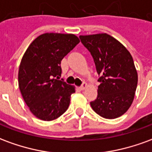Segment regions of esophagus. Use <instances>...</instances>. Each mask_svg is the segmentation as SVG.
Instances as JSON below:
<instances>
[{"mask_svg":"<svg viewBox=\"0 0 152 152\" xmlns=\"http://www.w3.org/2000/svg\"><path fill=\"white\" fill-rule=\"evenodd\" d=\"M86 87H87V84H86V83H83L82 85L80 86V89H81V90H84Z\"/></svg>","mask_w":152,"mask_h":152,"instance_id":"1","label":"esophagus"}]
</instances>
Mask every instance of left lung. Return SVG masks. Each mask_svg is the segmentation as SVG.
Returning a JSON list of instances; mask_svg holds the SVG:
<instances>
[{"instance_id": "1", "label": "left lung", "mask_w": 152, "mask_h": 152, "mask_svg": "<svg viewBox=\"0 0 152 152\" xmlns=\"http://www.w3.org/2000/svg\"><path fill=\"white\" fill-rule=\"evenodd\" d=\"M100 75L97 99L93 110L106 119H115L127 112L134 101L137 72L129 50L107 33L80 36Z\"/></svg>"}]
</instances>
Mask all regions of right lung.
<instances>
[{
  "label": "right lung",
  "mask_w": 152,
  "mask_h": 152,
  "mask_svg": "<svg viewBox=\"0 0 152 152\" xmlns=\"http://www.w3.org/2000/svg\"><path fill=\"white\" fill-rule=\"evenodd\" d=\"M79 42L74 34L44 33L25 51L18 69V87L38 119L53 121L68 108L75 86L58 80L62 73L60 64Z\"/></svg>",
  "instance_id": "1"
}]
</instances>
